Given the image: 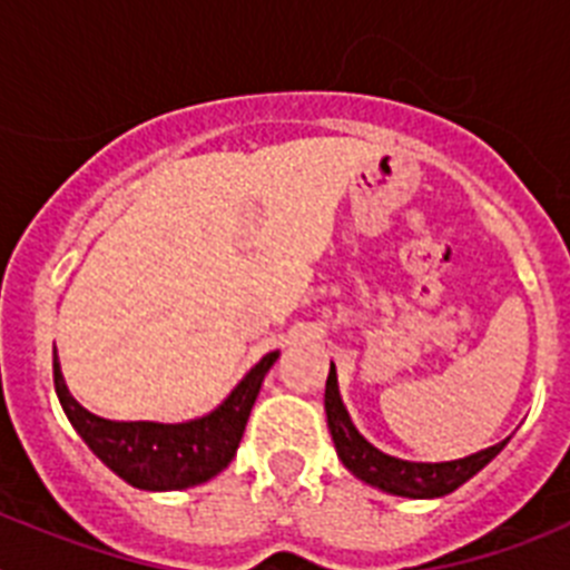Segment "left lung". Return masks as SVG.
I'll list each match as a JSON object with an SVG mask.
<instances>
[{"label":"left lung","instance_id":"obj_1","mask_svg":"<svg viewBox=\"0 0 570 570\" xmlns=\"http://www.w3.org/2000/svg\"><path fill=\"white\" fill-rule=\"evenodd\" d=\"M325 414H328L331 440H334L342 465L367 485L396 493V497H411V500H431V497H445V493L456 491L462 482L471 480L473 473H480L493 456L500 454L508 442H497L485 451H476V454L451 462H411L382 454L380 448L371 445L356 431L351 416H347L340 387H336L334 362H331V374L328 382H325Z\"/></svg>","mask_w":570,"mask_h":570}]
</instances>
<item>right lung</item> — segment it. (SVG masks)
Segmentation results:
<instances>
[{
  "label": "right lung",
  "instance_id": "right-lung-1",
  "mask_svg": "<svg viewBox=\"0 0 570 570\" xmlns=\"http://www.w3.org/2000/svg\"><path fill=\"white\" fill-rule=\"evenodd\" d=\"M279 360V351L262 356L250 367L245 380L228 394L223 405L190 422H116L90 414L79 405L65 385L62 367H59L57 347H53V387H57L59 405L70 425L77 428L85 445L128 485L142 491H183L190 485H203L225 471L236 456L245 425H248L250 407L265 374Z\"/></svg>",
  "mask_w": 570,
  "mask_h": 570
}]
</instances>
